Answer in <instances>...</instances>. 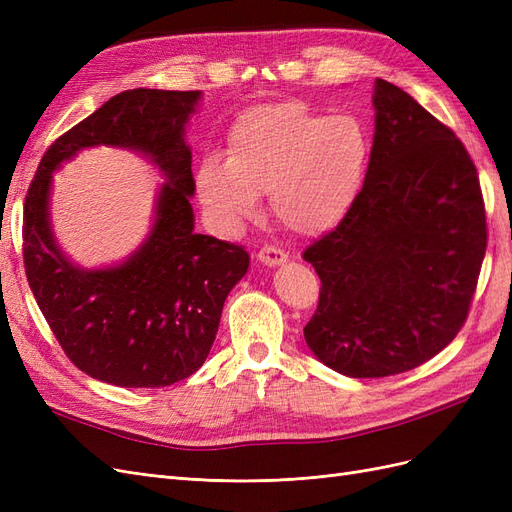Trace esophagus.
<instances>
[{
  "instance_id": "obj_1",
  "label": "esophagus",
  "mask_w": 512,
  "mask_h": 512,
  "mask_svg": "<svg viewBox=\"0 0 512 512\" xmlns=\"http://www.w3.org/2000/svg\"><path fill=\"white\" fill-rule=\"evenodd\" d=\"M258 260L267 267H277V265H284V262L288 260V254L275 245H265L258 252Z\"/></svg>"
}]
</instances>
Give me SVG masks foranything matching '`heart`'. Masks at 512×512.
<instances>
[{"label": "heart", "mask_w": 512, "mask_h": 512, "mask_svg": "<svg viewBox=\"0 0 512 512\" xmlns=\"http://www.w3.org/2000/svg\"><path fill=\"white\" fill-rule=\"evenodd\" d=\"M371 156L359 117L322 115L299 100L256 106L232 123L226 162H200L196 188L224 228H237L269 194L286 230L316 237L346 218L359 198Z\"/></svg>", "instance_id": "1"}]
</instances>
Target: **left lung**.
I'll use <instances>...</instances> for the list:
<instances>
[{
    "label": "left lung",
    "mask_w": 512,
    "mask_h": 512,
    "mask_svg": "<svg viewBox=\"0 0 512 512\" xmlns=\"http://www.w3.org/2000/svg\"><path fill=\"white\" fill-rule=\"evenodd\" d=\"M374 108L363 190L303 252L322 284L305 342L350 378L410 371L451 344L487 247L478 173L455 132L382 79Z\"/></svg>",
    "instance_id": "left-lung-1"
}]
</instances>
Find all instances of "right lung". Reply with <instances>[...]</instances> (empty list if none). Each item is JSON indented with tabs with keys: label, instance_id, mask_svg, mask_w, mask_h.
<instances>
[{
	"label": "right lung",
	"instance_id": "add662e5",
	"mask_svg": "<svg viewBox=\"0 0 512 512\" xmlns=\"http://www.w3.org/2000/svg\"><path fill=\"white\" fill-rule=\"evenodd\" d=\"M200 91L130 89L104 102L46 149L23 211V262L40 312L87 376L160 389L205 363L228 292L247 273L241 245L194 232L192 151L185 126ZM106 144L145 155L165 177L148 239L126 261L83 270L50 226L52 173L76 152Z\"/></svg>",
	"mask_w": 512,
	"mask_h": 512
}]
</instances>
